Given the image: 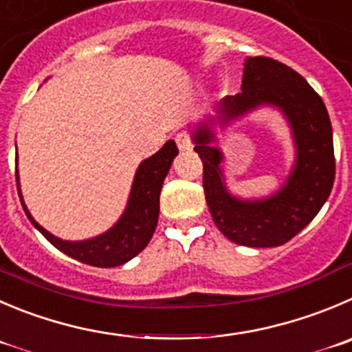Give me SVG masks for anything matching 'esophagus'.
<instances>
[{
	"instance_id": "34e87169",
	"label": "esophagus",
	"mask_w": 352,
	"mask_h": 352,
	"mask_svg": "<svg viewBox=\"0 0 352 352\" xmlns=\"http://www.w3.org/2000/svg\"><path fill=\"white\" fill-rule=\"evenodd\" d=\"M174 140H176V143H178L179 150H190V148H192V138H190V135L186 131L178 133Z\"/></svg>"
}]
</instances>
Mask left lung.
<instances>
[{"label": "left lung", "mask_w": 352, "mask_h": 352, "mask_svg": "<svg viewBox=\"0 0 352 352\" xmlns=\"http://www.w3.org/2000/svg\"><path fill=\"white\" fill-rule=\"evenodd\" d=\"M263 105L282 110L296 143L292 173L266 199L243 200L228 192L221 170L223 153L210 145L216 142L209 128L214 117L192 135L193 150L204 164V193L212 221L226 239L245 247H278L292 240L320 212L336 179L332 124L321 96L285 63L249 56L242 93L217 103V122L226 126Z\"/></svg>", "instance_id": "1"}]
</instances>
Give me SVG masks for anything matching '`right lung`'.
<instances>
[{"mask_svg": "<svg viewBox=\"0 0 352 352\" xmlns=\"http://www.w3.org/2000/svg\"><path fill=\"white\" fill-rule=\"evenodd\" d=\"M176 155H178V146L174 140H169L159 152L143 160L135 174L128 206H126L120 219L103 235L81 240V242H69V240L58 239L46 232L41 224L36 223L22 200L19 174H16V190H19L20 202H22L29 221L52 245H55L56 249L62 250L72 259H78L89 266L116 267L131 261L148 245L150 239L155 232L157 221H159V197L162 183Z\"/></svg>", "mask_w": 352, "mask_h": 352, "instance_id": "right-lung-1", "label": "right lung"}]
</instances>
